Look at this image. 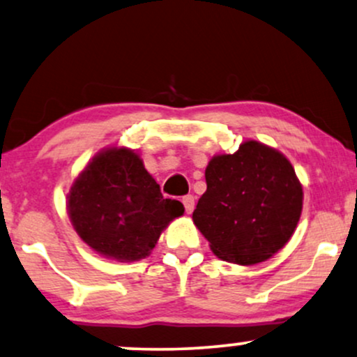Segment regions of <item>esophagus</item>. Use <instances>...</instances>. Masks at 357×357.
Instances as JSON below:
<instances>
[{"label": "esophagus", "mask_w": 357, "mask_h": 357, "mask_svg": "<svg viewBox=\"0 0 357 357\" xmlns=\"http://www.w3.org/2000/svg\"><path fill=\"white\" fill-rule=\"evenodd\" d=\"M183 204H184V208H186V212L192 213V211H194V197L192 196L183 197Z\"/></svg>", "instance_id": "obj_1"}]
</instances>
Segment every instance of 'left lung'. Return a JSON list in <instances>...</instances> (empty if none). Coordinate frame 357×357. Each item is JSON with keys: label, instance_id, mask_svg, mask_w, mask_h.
Segmentation results:
<instances>
[{"label": "left lung", "instance_id": "1", "mask_svg": "<svg viewBox=\"0 0 357 357\" xmlns=\"http://www.w3.org/2000/svg\"><path fill=\"white\" fill-rule=\"evenodd\" d=\"M206 183L192 220L217 258L258 264L291 240L302 213L303 191L281 151L246 140L235 153L212 156Z\"/></svg>", "mask_w": 357, "mask_h": 357}]
</instances>
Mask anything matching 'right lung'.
<instances>
[{
	"mask_svg": "<svg viewBox=\"0 0 357 357\" xmlns=\"http://www.w3.org/2000/svg\"><path fill=\"white\" fill-rule=\"evenodd\" d=\"M71 225L104 258L130 263L150 256L161 231L184 207L163 199L140 155L107 146L93 156L66 196Z\"/></svg>",
	"mask_w": 357,
	"mask_h": 357,
	"instance_id": "add662e5",
	"label": "right lung"
}]
</instances>
